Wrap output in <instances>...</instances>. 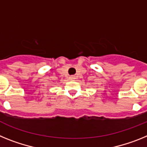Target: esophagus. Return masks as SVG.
<instances>
[{
  "mask_svg": "<svg viewBox=\"0 0 147 147\" xmlns=\"http://www.w3.org/2000/svg\"><path fill=\"white\" fill-rule=\"evenodd\" d=\"M69 79L70 80H74V79H75V76H73V75H72V76H70Z\"/></svg>",
  "mask_w": 147,
  "mask_h": 147,
  "instance_id": "obj_1",
  "label": "esophagus"
}]
</instances>
